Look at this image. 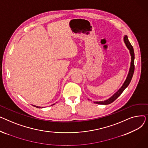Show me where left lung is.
Here are the masks:
<instances>
[{
    "label": "left lung",
    "instance_id": "left-lung-1",
    "mask_svg": "<svg viewBox=\"0 0 148 148\" xmlns=\"http://www.w3.org/2000/svg\"><path fill=\"white\" fill-rule=\"evenodd\" d=\"M124 42H125L127 48L129 49L131 56V66L130 68V71L129 73L128 74V76L127 77V79L124 82L123 84L122 85V86L119 89V90H118V92H116L115 94L109 99H108L104 101H99V102H94L96 104H104V105H107L112 103L114 100L117 99L121 95L122 93L123 92V90L125 89V88L128 86L129 84L131 82V80L132 79V77L133 76V74L134 72V49L133 46L131 45V43L130 42L128 36L127 35H125L124 36Z\"/></svg>",
    "mask_w": 148,
    "mask_h": 148
}]
</instances>
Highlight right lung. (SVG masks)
Wrapping results in <instances>:
<instances>
[{
    "instance_id": "add662e5",
    "label": "right lung",
    "mask_w": 148,
    "mask_h": 148,
    "mask_svg": "<svg viewBox=\"0 0 148 148\" xmlns=\"http://www.w3.org/2000/svg\"><path fill=\"white\" fill-rule=\"evenodd\" d=\"M34 107H37V108H41V107H38V106H34Z\"/></svg>"
}]
</instances>
